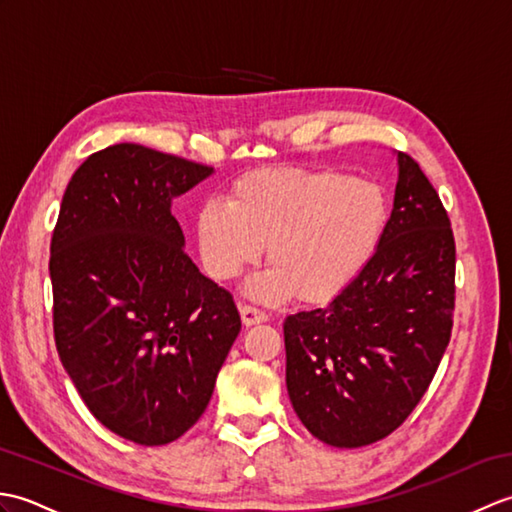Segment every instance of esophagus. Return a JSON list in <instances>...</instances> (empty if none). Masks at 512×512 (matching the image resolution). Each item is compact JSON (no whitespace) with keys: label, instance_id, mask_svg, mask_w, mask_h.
<instances>
[{"label":"esophagus","instance_id":"esophagus-1","mask_svg":"<svg viewBox=\"0 0 512 512\" xmlns=\"http://www.w3.org/2000/svg\"><path fill=\"white\" fill-rule=\"evenodd\" d=\"M239 314H242V323L246 325V328H250V325L268 321V314L253 308V306H239Z\"/></svg>","mask_w":512,"mask_h":512}]
</instances>
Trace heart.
I'll return each instance as SVG.
<instances>
[{"instance_id": "1", "label": "heart", "mask_w": 512, "mask_h": 512, "mask_svg": "<svg viewBox=\"0 0 512 512\" xmlns=\"http://www.w3.org/2000/svg\"><path fill=\"white\" fill-rule=\"evenodd\" d=\"M387 222V195L374 182L334 169H259L233 182L226 204L200 206L195 244L215 281L253 268L268 246L270 268L248 281V295L325 303L361 275Z\"/></svg>"}]
</instances>
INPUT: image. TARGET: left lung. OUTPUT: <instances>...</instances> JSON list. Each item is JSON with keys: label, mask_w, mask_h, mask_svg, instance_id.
Returning <instances> with one entry per match:
<instances>
[{"label": "left lung", "mask_w": 512, "mask_h": 512, "mask_svg": "<svg viewBox=\"0 0 512 512\" xmlns=\"http://www.w3.org/2000/svg\"><path fill=\"white\" fill-rule=\"evenodd\" d=\"M398 182L374 257L325 308L284 321L286 387L314 438L358 449L416 409L447 350L455 306L449 215L418 162Z\"/></svg>", "instance_id": "left-lung-1"}]
</instances>
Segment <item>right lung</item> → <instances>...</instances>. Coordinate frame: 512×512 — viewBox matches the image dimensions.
I'll return each mask as SVG.
<instances>
[{"label":"right lung","mask_w":512,"mask_h":512,"mask_svg":"<svg viewBox=\"0 0 512 512\" xmlns=\"http://www.w3.org/2000/svg\"><path fill=\"white\" fill-rule=\"evenodd\" d=\"M213 167L134 143L96 151L50 244L54 341L92 416L145 447L200 420L242 321L184 253L171 202Z\"/></svg>","instance_id":"right-lung-1"}]
</instances>
